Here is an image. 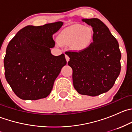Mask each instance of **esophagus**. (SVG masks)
<instances>
[{
  "instance_id": "34e87169",
  "label": "esophagus",
  "mask_w": 132,
  "mask_h": 132,
  "mask_svg": "<svg viewBox=\"0 0 132 132\" xmlns=\"http://www.w3.org/2000/svg\"><path fill=\"white\" fill-rule=\"evenodd\" d=\"M65 58H66V61H67V62L70 61V57H69L67 55H65Z\"/></svg>"
}]
</instances>
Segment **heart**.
I'll return each instance as SVG.
<instances>
[{
  "mask_svg": "<svg viewBox=\"0 0 132 132\" xmlns=\"http://www.w3.org/2000/svg\"><path fill=\"white\" fill-rule=\"evenodd\" d=\"M94 31L89 27L75 24L61 30L57 37V41L61 46L69 45L70 50L75 52L86 50L93 41Z\"/></svg>",
  "mask_w": 132,
  "mask_h": 132,
  "instance_id": "1",
  "label": "heart"
}]
</instances>
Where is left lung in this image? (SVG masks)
I'll return each instance as SVG.
<instances>
[{"label": "left lung", "instance_id": "obj_1", "mask_svg": "<svg viewBox=\"0 0 132 132\" xmlns=\"http://www.w3.org/2000/svg\"><path fill=\"white\" fill-rule=\"evenodd\" d=\"M93 27L91 46L80 52H68L73 70V84L79 94L96 96L109 91L121 71L119 43L109 28L98 18L82 20Z\"/></svg>", "mask_w": 132, "mask_h": 132}]
</instances>
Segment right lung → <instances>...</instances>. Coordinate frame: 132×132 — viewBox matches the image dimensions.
<instances>
[{"instance_id": "obj_1", "label": "right lung", "mask_w": 132, "mask_h": 132, "mask_svg": "<svg viewBox=\"0 0 132 132\" xmlns=\"http://www.w3.org/2000/svg\"><path fill=\"white\" fill-rule=\"evenodd\" d=\"M62 22L42 26L27 25L9 41L4 59L5 77L20 98L37 100L51 93L55 80L66 64L64 54L55 56L53 35Z\"/></svg>"}]
</instances>
